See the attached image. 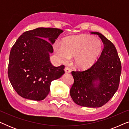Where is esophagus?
<instances>
[{
    "instance_id": "1",
    "label": "esophagus",
    "mask_w": 129,
    "mask_h": 129,
    "mask_svg": "<svg viewBox=\"0 0 129 129\" xmlns=\"http://www.w3.org/2000/svg\"><path fill=\"white\" fill-rule=\"evenodd\" d=\"M64 72L65 73H70V72H71V70H70V69L69 68H65Z\"/></svg>"
}]
</instances>
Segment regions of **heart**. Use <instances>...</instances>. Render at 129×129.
<instances>
[{
  "label": "heart",
  "instance_id": "b5f03b06",
  "mask_svg": "<svg viewBox=\"0 0 129 129\" xmlns=\"http://www.w3.org/2000/svg\"><path fill=\"white\" fill-rule=\"evenodd\" d=\"M54 52L62 62L69 61L74 56V64L80 70L87 69L98 60L102 50V43L90 35H80L64 40L62 45L56 43Z\"/></svg>",
  "mask_w": 129,
  "mask_h": 129
}]
</instances>
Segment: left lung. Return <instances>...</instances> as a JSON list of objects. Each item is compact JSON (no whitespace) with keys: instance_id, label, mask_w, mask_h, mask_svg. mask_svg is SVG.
Segmentation results:
<instances>
[{"instance_id":"obj_1","label":"left lung","mask_w":129,"mask_h":129,"mask_svg":"<svg viewBox=\"0 0 129 129\" xmlns=\"http://www.w3.org/2000/svg\"><path fill=\"white\" fill-rule=\"evenodd\" d=\"M104 48L98 60L89 69L73 71L74 83L70 91L73 102L81 106L99 107L107 103L119 87L121 66L115 46L99 32Z\"/></svg>"}]
</instances>
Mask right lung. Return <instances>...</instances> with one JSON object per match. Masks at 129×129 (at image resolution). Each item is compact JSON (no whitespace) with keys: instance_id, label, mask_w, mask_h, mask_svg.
I'll use <instances>...</instances> for the list:
<instances>
[{"instance_id":"1","label":"right lung","mask_w":129,"mask_h":129,"mask_svg":"<svg viewBox=\"0 0 129 129\" xmlns=\"http://www.w3.org/2000/svg\"><path fill=\"white\" fill-rule=\"evenodd\" d=\"M63 31L57 28L39 27L25 31L17 39L10 52L8 73L19 96L43 100L49 93L51 82L64 73V66H53L49 57L53 52L52 44Z\"/></svg>"}]
</instances>
